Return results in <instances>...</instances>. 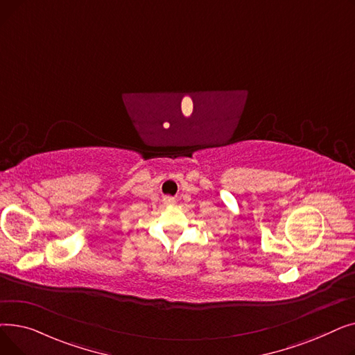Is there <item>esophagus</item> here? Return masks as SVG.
Segmentation results:
<instances>
[{"label":"esophagus","instance_id":"1","mask_svg":"<svg viewBox=\"0 0 355 355\" xmlns=\"http://www.w3.org/2000/svg\"><path fill=\"white\" fill-rule=\"evenodd\" d=\"M164 200H165V204H173L174 202V200L171 197H165Z\"/></svg>","mask_w":355,"mask_h":355}]
</instances>
